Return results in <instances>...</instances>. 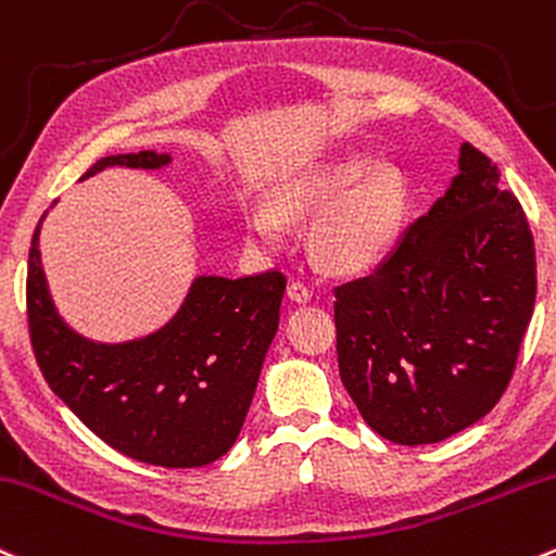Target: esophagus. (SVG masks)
Masks as SVG:
<instances>
[{
	"label": "esophagus",
	"mask_w": 556,
	"mask_h": 556,
	"mask_svg": "<svg viewBox=\"0 0 556 556\" xmlns=\"http://www.w3.org/2000/svg\"><path fill=\"white\" fill-rule=\"evenodd\" d=\"M288 295H290V301H295V303H308L311 295H314V290H311L306 282H301V279H295V282L288 285Z\"/></svg>",
	"instance_id": "esophagus-1"
}]
</instances>
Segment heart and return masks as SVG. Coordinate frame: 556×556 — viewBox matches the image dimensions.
<instances>
[{
	"mask_svg": "<svg viewBox=\"0 0 556 556\" xmlns=\"http://www.w3.org/2000/svg\"><path fill=\"white\" fill-rule=\"evenodd\" d=\"M285 213H316L308 231L311 258L332 274L367 271L399 237L408 208L404 176L367 157H345L314 166L279 187ZM248 231L261 245H277L285 222L277 208L258 205L248 213Z\"/></svg>",
	"mask_w": 556,
	"mask_h": 556,
	"instance_id": "b5f03b06",
	"label": "heart"
}]
</instances>
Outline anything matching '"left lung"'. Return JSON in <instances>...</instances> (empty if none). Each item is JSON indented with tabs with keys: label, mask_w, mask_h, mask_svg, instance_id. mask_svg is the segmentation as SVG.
Listing matches in <instances>:
<instances>
[{
	"label": "left lung",
	"mask_w": 556,
	"mask_h": 556,
	"mask_svg": "<svg viewBox=\"0 0 556 556\" xmlns=\"http://www.w3.org/2000/svg\"><path fill=\"white\" fill-rule=\"evenodd\" d=\"M480 150L369 277L334 288L340 380L377 435L441 443L483 419L515 371L535 303L522 205Z\"/></svg>",
	"instance_id": "8db88e82"
}]
</instances>
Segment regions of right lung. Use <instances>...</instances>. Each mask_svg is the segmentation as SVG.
<instances>
[{
    "mask_svg": "<svg viewBox=\"0 0 556 556\" xmlns=\"http://www.w3.org/2000/svg\"><path fill=\"white\" fill-rule=\"evenodd\" d=\"M168 163V152L152 150L108 155L81 179L113 166ZM41 222L28 250L26 306L36 364L52 393L110 448L144 465L203 467L227 454L277 334L285 274H203L168 325L139 340L97 343L54 308L41 268Z\"/></svg>",
    "mask_w": 556,
    "mask_h": 556,
    "instance_id": "obj_1",
    "label": "right lung"
}]
</instances>
